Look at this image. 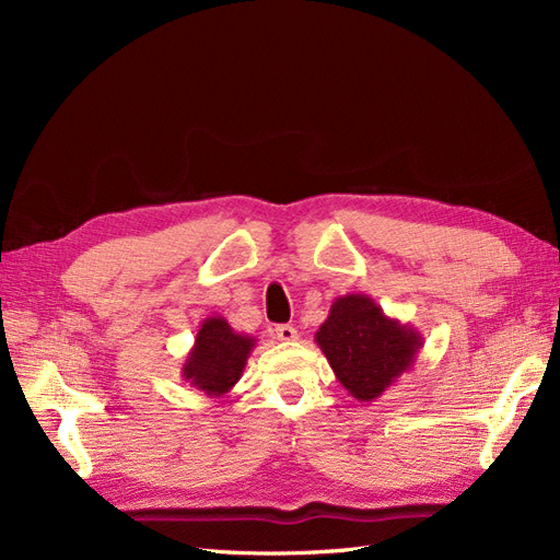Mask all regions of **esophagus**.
<instances>
[{
	"label": "esophagus",
	"mask_w": 560,
	"mask_h": 560,
	"mask_svg": "<svg viewBox=\"0 0 560 560\" xmlns=\"http://www.w3.org/2000/svg\"><path fill=\"white\" fill-rule=\"evenodd\" d=\"M276 336H278V341L292 343V341H296V338H299V331L292 325H278L276 327Z\"/></svg>",
	"instance_id": "esophagus-1"
}]
</instances>
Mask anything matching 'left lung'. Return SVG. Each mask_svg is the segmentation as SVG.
I'll return each mask as SVG.
<instances>
[{
	"label": "left lung",
	"mask_w": 560,
	"mask_h": 560,
	"mask_svg": "<svg viewBox=\"0 0 560 560\" xmlns=\"http://www.w3.org/2000/svg\"><path fill=\"white\" fill-rule=\"evenodd\" d=\"M315 343L354 399L374 401L413 369L422 336L416 327L387 317L371 296L346 294L331 303L315 331Z\"/></svg>",
	"instance_id": "8db88e82"
}]
</instances>
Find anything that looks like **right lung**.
<instances>
[{
	"label": "right lung",
	"instance_id": "obj_1",
	"mask_svg": "<svg viewBox=\"0 0 560 560\" xmlns=\"http://www.w3.org/2000/svg\"><path fill=\"white\" fill-rule=\"evenodd\" d=\"M254 346L257 338L233 331L222 315L202 319L194 348L182 364V378L212 399L226 397L241 381Z\"/></svg>",
	"mask_w": 560,
	"mask_h": 560
}]
</instances>
